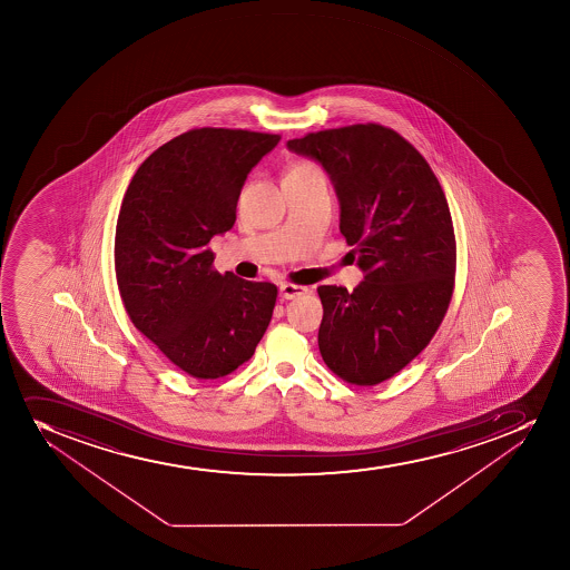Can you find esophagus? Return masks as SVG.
Wrapping results in <instances>:
<instances>
[{
  "mask_svg": "<svg viewBox=\"0 0 570 570\" xmlns=\"http://www.w3.org/2000/svg\"><path fill=\"white\" fill-rule=\"evenodd\" d=\"M306 292H308V288L297 286V284H282L281 286L282 299H295L299 295H305Z\"/></svg>",
  "mask_w": 570,
  "mask_h": 570,
  "instance_id": "1",
  "label": "esophagus"
}]
</instances>
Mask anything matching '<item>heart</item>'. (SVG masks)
<instances>
[{"instance_id":"obj_1","label":"heart","mask_w":570,"mask_h":570,"mask_svg":"<svg viewBox=\"0 0 570 570\" xmlns=\"http://www.w3.org/2000/svg\"><path fill=\"white\" fill-rule=\"evenodd\" d=\"M297 167H301V165H297Z\"/></svg>"}]
</instances>
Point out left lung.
Wrapping results in <instances>:
<instances>
[{"instance_id":"8db88e82","label":"left lung","mask_w":570,"mask_h":570,"mask_svg":"<svg viewBox=\"0 0 570 570\" xmlns=\"http://www.w3.org/2000/svg\"><path fill=\"white\" fill-rule=\"evenodd\" d=\"M288 148L327 170L340 232L366 273L353 292L317 288L323 361L347 383H383L428 347L450 306L456 245L444 191L411 142L373 122L306 134Z\"/></svg>"}]
</instances>
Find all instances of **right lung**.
Here are the masks:
<instances>
[{
  "label": "right lung",
  "instance_id": "right-lung-1",
  "mask_svg": "<svg viewBox=\"0 0 570 570\" xmlns=\"http://www.w3.org/2000/svg\"><path fill=\"white\" fill-rule=\"evenodd\" d=\"M278 141L259 131H186L142 161L122 198L115 271L126 312L191 377L242 366L273 316L275 284L220 275L208 243L234 226L248 173Z\"/></svg>",
  "mask_w": 570,
  "mask_h": 570
}]
</instances>
